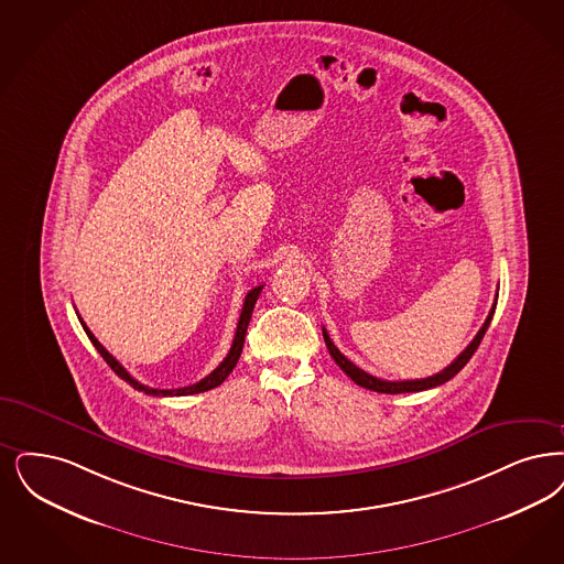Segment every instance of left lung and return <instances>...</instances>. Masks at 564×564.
Masks as SVG:
<instances>
[{
	"label": "left lung",
	"instance_id": "1",
	"mask_svg": "<svg viewBox=\"0 0 564 564\" xmlns=\"http://www.w3.org/2000/svg\"><path fill=\"white\" fill-rule=\"evenodd\" d=\"M497 300L494 302V308L489 311V316H487V321L482 323V327L478 329V334L474 336L473 341L466 346V350L455 359V361L447 365L443 371H438V373H434V376H430V378H422V380H403V382H388V380H380V378H373V376H369L367 371H362L359 369L355 362L348 361L341 352H339L338 348H336V344L332 341L329 338V334L323 329V338H325V344H327V350H329V355H332V359L338 362L339 369L352 380L355 383H359L362 388H367V390H373V392H383V394H403V392H422V390H429V388H436V386H441V383L449 382L453 376H457L464 367H466V362L473 359L474 352H476V348H478V344H480V339L485 338V332L489 329V325H491V318H494V313H496Z\"/></svg>",
	"mask_w": 564,
	"mask_h": 564
}]
</instances>
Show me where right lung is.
I'll return each instance as SVG.
<instances>
[{
  "label": "right lung",
  "instance_id": "right-lung-1",
  "mask_svg": "<svg viewBox=\"0 0 564 564\" xmlns=\"http://www.w3.org/2000/svg\"><path fill=\"white\" fill-rule=\"evenodd\" d=\"M262 288H264V285H258V288L249 290L248 295H246L243 311H241L239 323H237L235 339H232V346H230L225 361L220 362L209 376H205L199 382L184 386V388H174V390H159V388H149V386H144V383L135 382L134 378L123 369V365L117 361L113 355H109V350H107L98 339L94 338V334L86 327V323H84L82 318H79V323L84 325V332L88 334V338H90L91 344H94V348L100 352V357L107 361V365L113 369L115 373H117L121 380H126V382L130 383L135 390H142L144 394H153V397H186V394H199V392H205V390H212V388L220 386V383L225 382L226 378L230 376V371L235 369V365H237L239 357H241V350H243V341H246V334H248L249 318H251L256 300H258V295L262 292Z\"/></svg>",
  "mask_w": 564,
  "mask_h": 564
}]
</instances>
